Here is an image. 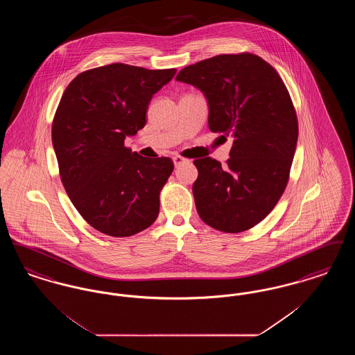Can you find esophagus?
Returning a JSON list of instances; mask_svg holds the SVG:
<instances>
[{
    "instance_id": "esophagus-1",
    "label": "esophagus",
    "mask_w": 355,
    "mask_h": 355,
    "mask_svg": "<svg viewBox=\"0 0 355 355\" xmlns=\"http://www.w3.org/2000/svg\"><path fill=\"white\" fill-rule=\"evenodd\" d=\"M186 161H187V159L184 158V157H181V155H174V157H173V162H174V166H175V168L181 166L182 164H185Z\"/></svg>"
}]
</instances>
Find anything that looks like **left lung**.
<instances>
[{"label":"left lung","mask_w":355,"mask_h":355,"mask_svg":"<svg viewBox=\"0 0 355 355\" xmlns=\"http://www.w3.org/2000/svg\"><path fill=\"white\" fill-rule=\"evenodd\" d=\"M175 80L202 92L211 132L234 137L226 165L210 157L194 161L198 216L220 232H245L270 213L288 181L298 121L286 86L252 53L203 60Z\"/></svg>","instance_id":"1"}]
</instances>
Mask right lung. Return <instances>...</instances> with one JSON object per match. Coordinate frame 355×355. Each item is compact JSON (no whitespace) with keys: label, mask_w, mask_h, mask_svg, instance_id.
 <instances>
[{"label":"right lung","mask_w":355,"mask_h":355,"mask_svg":"<svg viewBox=\"0 0 355 355\" xmlns=\"http://www.w3.org/2000/svg\"><path fill=\"white\" fill-rule=\"evenodd\" d=\"M175 71L110 64L78 74L61 97L51 125L61 181L84 220L106 236H135L158 217L174 164L123 142L146 125L153 96Z\"/></svg>","instance_id":"add662e5"}]
</instances>
